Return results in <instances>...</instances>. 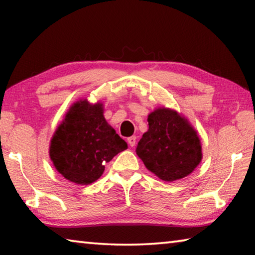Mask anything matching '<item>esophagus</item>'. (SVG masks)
<instances>
[{
    "mask_svg": "<svg viewBox=\"0 0 255 255\" xmlns=\"http://www.w3.org/2000/svg\"><path fill=\"white\" fill-rule=\"evenodd\" d=\"M127 141H128V144H129V146H135V144H136V137L135 136H131V137H129L128 139H127Z\"/></svg>",
    "mask_w": 255,
    "mask_h": 255,
    "instance_id": "esophagus-1",
    "label": "esophagus"
}]
</instances>
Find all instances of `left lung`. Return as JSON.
<instances>
[{
    "mask_svg": "<svg viewBox=\"0 0 255 255\" xmlns=\"http://www.w3.org/2000/svg\"><path fill=\"white\" fill-rule=\"evenodd\" d=\"M147 120L148 130L136 148L145 166L166 182L189 175L202 157L195 129L178 112L165 108L153 111Z\"/></svg>",
    "mask_w": 255,
    "mask_h": 255,
    "instance_id": "left-lung-1",
    "label": "left lung"
}]
</instances>
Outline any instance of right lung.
Segmentation results:
<instances>
[{
	"mask_svg": "<svg viewBox=\"0 0 255 255\" xmlns=\"http://www.w3.org/2000/svg\"><path fill=\"white\" fill-rule=\"evenodd\" d=\"M127 148L103 117L101 103L73 105L50 143L49 155L64 178L77 184H90L105 171V164Z\"/></svg>",
	"mask_w": 255,
	"mask_h": 255,
	"instance_id": "add662e5",
	"label": "right lung"
}]
</instances>
